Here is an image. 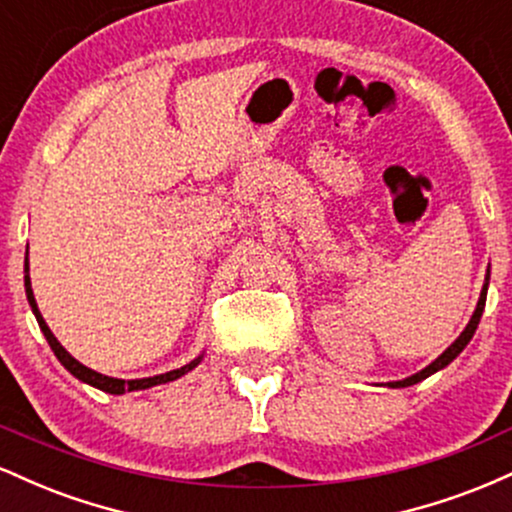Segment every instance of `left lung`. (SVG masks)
Returning a JSON list of instances; mask_svg holds the SVG:
<instances>
[{
  "label": "left lung",
  "mask_w": 512,
  "mask_h": 512,
  "mask_svg": "<svg viewBox=\"0 0 512 512\" xmlns=\"http://www.w3.org/2000/svg\"><path fill=\"white\" fill-rule=\"evenodd\" d=\"M486 291H489V274H486V284H484V289H481V296H479L477 310H474L472 320H469V325L464 327V332L460 334V337H457L455 342H452V344L448 346V349H445L443 354H440V356L436 358V361L431 363V366H426L424 370H419V373H416V375H411V378L397 380V383H387V387H409V385H416V383H421V380H426L428 375L438 373L440 368H445V366H448V363L452 361V358H457V356H460L464 346L469 344V339H472V337H474V332H477V325H479V320H481V313H484V305H486Z\"/></svg>",
  "instance_id": "8db88e82"
}]
</instances>
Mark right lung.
Wrapping results in <instances>:
<instances>
[{
    "mask_svg": "<svg viewBox=\"0 0 512 512\" xmlns=\"http://www.w3.org/2000/svg\"><path fill=\"white\" fill-rule=\"evenodd\" d=\"M23 272H26V276H23V281H26V296H28V303H31V310H33L35 320H38L40 330H43L45 339H48V344H50V349L55 351V356H57V358H60L62 366L67 368L69 373L74 375V378H79L81 383H88V385L98 387V390L110 392V395H125V392H132V390H146V387H154V385L170 383V380H178L180 375L190 373V370L195 368L199 361H202V356H199V358H195V361H190V363H187V366H182V368H178V370H170V373L154 375V378H142V380H120V378H108V375H103V373H96V370L86 368L84 363L76 361V358H74L72 354H69V351L64 349V346H62L60 342H57L55 334L50 332V327L45 325L43 315H40V310H38V303H35V298H33L31 276H28V257H26V269H23Z\"/></svg>",
    "mask_w": 512,
    "mask_h": 512,
    "instance_id": "right-lung-1",
    "label": "right lung"
}]
</instances>
